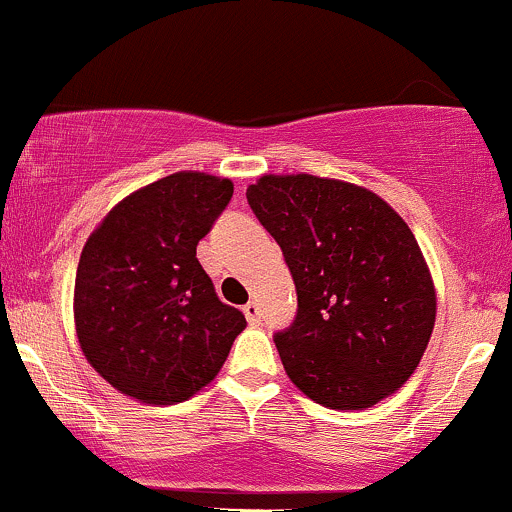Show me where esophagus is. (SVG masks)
<instances>
[{
	"label": "esophagus",
	"mask_w": 512,
	"mask_h": 512,
	"mask_svg": "<svg viewBox=\"0 0 512 512\" xmlns=\"http://www.w3.org/2000/svg\"><path fill=\"white\" fill-rule=\"evenodd\" d=\"M243 313H245V317H248L250 325H260V322H262V310H260V303H257V301H250L248 305H245Z\"/></svg>",
	"instance_id": "esophagus-1"
}]
</instances>
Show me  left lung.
Returning a JSON list of instances; mask_svg holds the SVG:
<instances>
[{
    "mask_svg": "<svg viewBox=\"0 0 512 512\" xmlns=\"http://www.w3.org/2000/svg\"><path fill=\"white\" fill-rule=\"evenodd\" d=\"M248 204L279 243L298 313L274 337L291 383L330 409H368L411 378L436 286L407 221L354 182L262 175Z\"/></svg>",
    "mask_w": 512,
    "mask_h": 512,
    "instance_id": "left-lung-1",
    "label": "left lung"
}]
</instances>
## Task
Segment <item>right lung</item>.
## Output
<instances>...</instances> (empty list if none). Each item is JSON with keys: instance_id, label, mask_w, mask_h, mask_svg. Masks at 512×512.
Here are the masks:
<instances>
[{"instance_id": "add662e5", "label": "right lung", "mask_w": 512, "mask_h": 512, "mask_svg": "<svg viewBox=\"0 0 512 512\" xmlns=\"http://www.w3.org/2000/svg\"><path fill=\"white\" fill-rule=\"evenodd\" d=\"M231 197L228 178L180 170L117 202L88 236L74 281L76 337L122 395L185 402L219 375L248 325L197 260Z\"/></svg>"}]
</instances>
